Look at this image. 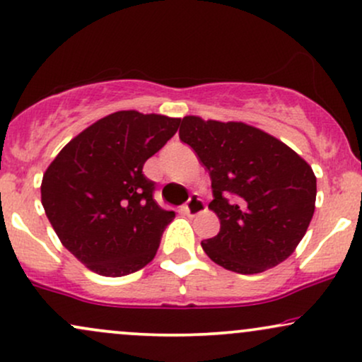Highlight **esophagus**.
<instances>
[{
  "label": "esophagus",
  "mask_w": 362,
  "mask_h": 362,
  "mask_svg": "<svg viewBox=\"0 0 362 362\" xmlns=\"http://www.w3.org/2000/svg\"><path fill=\"white\" fill-rule=\"evenodd\" d=\"M204 207H206L204 206V200L197 194H192L185 204V212L189 216H197L204 211Z\"/></svg>",
  "instance_id": "obj_1"
}]
</instances>
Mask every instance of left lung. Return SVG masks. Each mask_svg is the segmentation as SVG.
<instances>
[{
  "label": "left lung",
  "instance_id": "8db88e82",
  "mask_svg": "<svg viewBox=\"0 0 362 362\" xmlns=\"http://www.w3.org/2000/svg\"><path fill=\"white\" fill-rule=\"evenodd\" d=\"M178 136L194 148L212 180L209 209L219 217L221 230L202 241L209 258L241 275L288 258L315 211L310 165L280 139L245 123L185 116Z\"/></svg>",
  "mask_w": 362,
  "mask_h": 362
}]
</instances>
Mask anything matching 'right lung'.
<instances>
[{
  "label": "right lung",
  "mask_w": 362,
  "mask_h": 362,
  "mask_svg": "<svg viewBox=\"0 0 362 362\" xmlns=\"http://www.w3.org/2000/svg\"><path fill=\"white\" fill-rule=\"evenodd\" d=\"M180 119L117 111L62 148L42 180V206L65 250L90 272L124 276L155 258L175 212L153 199L143 165Z\"/></svg>",
  "instance_id": "obj_1"
}]
</instances>
